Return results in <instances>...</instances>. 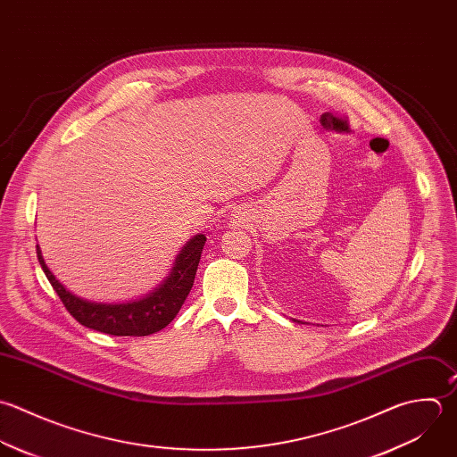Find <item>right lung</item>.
Listing matches in <instances>:
<instances>
[{
  "mask_svg": "<svg viewBox=\"0 0 457 457\" xmlns=\"http://www.w3.org/2000/svg\"><path fill=\"white\" fill-rule=\"evenodd\" d=\"M206 237H194L178 254L167 281L142 301L128 304H96L83 301L60 285L46 267L37 245L38 263L65 310L85 328L113 337H147L169 326L192 290Z\"/></svg>",
  "mask_w": 457,
  "mask_h": 457,
  "instance_id": "obj_1",
  "label": "right lung"
}]
</instances>
